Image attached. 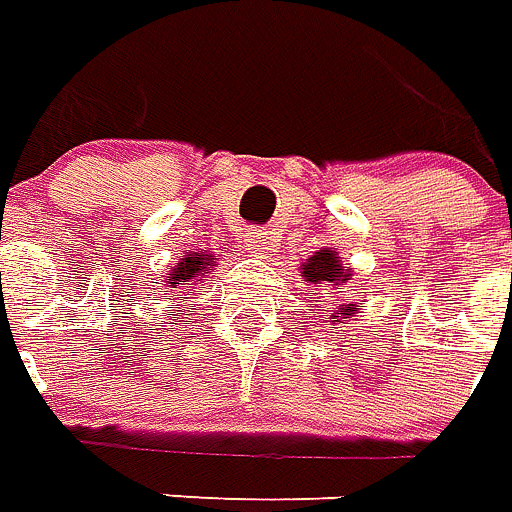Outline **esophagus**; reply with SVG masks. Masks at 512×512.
Returning a JSON list of instances; mask_svg holds the SVG:
<instances>
[{"instance_id": "obj_1", "label": "esophagus", "mask_w": 512, "mask_h": 512, "mask_svg": "<svg viewBox=\"0 0 512 512\" xmlns=\"http://www.w3.org/2000/svg\"><path fill=\"white\" fill-rule=\"evenodd\" d=\"M243 248L253 259H269L275 253V240H272V235L267 230H251L245 232Z\"/></svg>"}]
</instances>
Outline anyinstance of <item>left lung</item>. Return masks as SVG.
Returning a JSON list of instances; mask_svg holds the SVG:
<instances>
[{
	"mask_svg": "<svg viewBox=\"0 0 512 512\" xmlns=\"http://www.w3.org/2000/svg\"><path fill=\"white\" fill-rule=\"evenodd\" d=\"M301 277L304 282H309L312 288H322V290H335V301H333V312L327 314L325 320L338 325V322H351L359 314L357 301H351V298H338L346 296V288H351V269L343 267L341 256L335 248H320V251H314V256L301 264Z\"/></svg>",
	"mask_w": 512,
	"mask_h": 512,
	"instance_id": "obj_1",
	"label": "left lung"
}]
</instances>
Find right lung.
<instances>
[{
	"mask_svg": "<svg viewBox=\"0 0 512 512\" xmlns=\"http://www.w3.org/2000/svg\"><path fill=\"white\" fill-rule=\"evenodd\" d=\"M216 267L214 256L208 251H190L185 253L182 259L169 269V275H166V288H179L187 290L190 285H198V282L206 280L211 275V269Z\"/></svg>",
	"mask_w": 512,
	"mask_h": 512,
	"instance_id": "right-lung-1",
	"label": "right lung"
}]
</instances>
